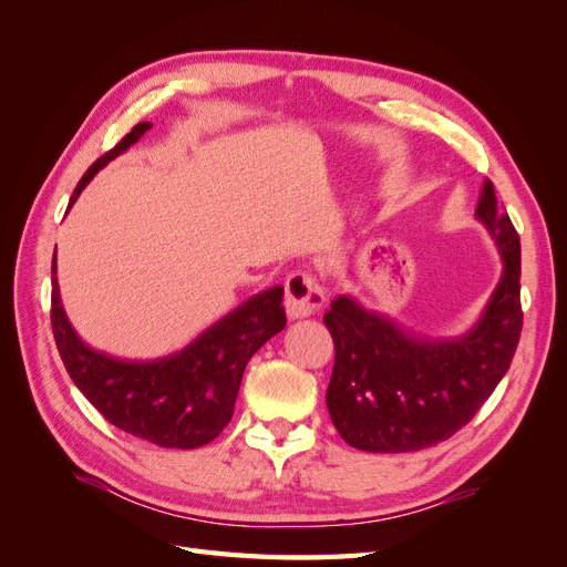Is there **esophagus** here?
Instances as JSON below:
<instances>
[{
  "label": "esophagus",
  "instance_id": "34e87169",
  "mask_svg": "<svg viewBox=\"0 0 567 567\" xmlns=\"http://www.w3.org/2000/svg\"><path fill=\"white\" fill-rule=\"evenodd\" d=\"M326 302V293L315 274L296 271L286 281V315L288 319L312 317Z\"/></svg>",
  "mask_w": 567,
  "mask_h": 567
}]
</instances>
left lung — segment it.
I'll list each match as a JSON object with an SVG mask.
<instances>
[{"label": "left lung", "instance_id": "8db88e82", "mask_svg": "<svg viewBox=\"0 0 567 567\" xmlns=\"http://www.w3.org/2000/svg\"><path fill=\"white\" fill-rule=\"evenodd\" d=\"M477 221L502 255V277L466 333L431 338L338 296L323 315L336 342L326 406L350 447L419 452L450 440L506 375L523 329L520 238L487 179Z\"/></svg>", "mask_w": 567, "mask_h": 567}]
</instances>
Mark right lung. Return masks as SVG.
I'll list each match as a JSON object with an SVG mask.
<instances>
[{
    "instance_id": "add662e5",
    "label": "right lung",
    "mask_w": 567,
    "mask_h": 567,
    "mask_svg": "<svg viewBox=\"0 0 567 567\" xmlns=\"http://www.w3.org/2000/svg\"><path fill=\"white\" fill-rule=\"evenodd\" d=\"M151 123L101 156L75 186L68 210L101 167L142 140ZM284 286H271L234 307L186 348L158 359H120L90 348L61 305L56 255L51 262V329L63 367L78 390L120 431L167 450H196L231 421L248 359L284 331Z\"/></svg>"
}]
</instances>
